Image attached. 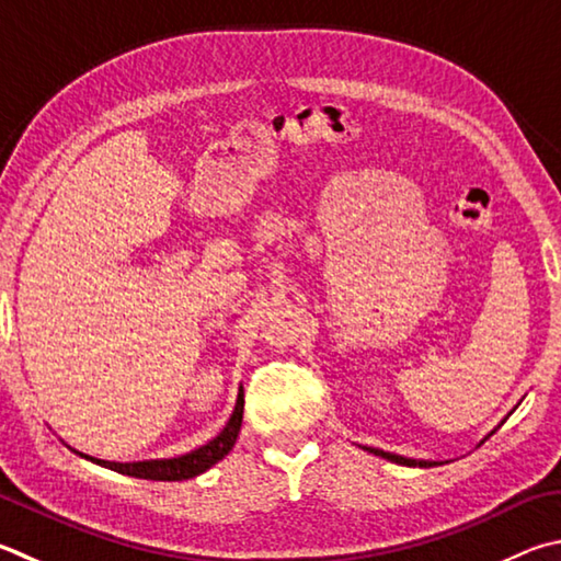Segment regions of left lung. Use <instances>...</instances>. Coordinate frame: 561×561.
<instances>
[{"label": "left lung", "instance_id": "1", "mask_svg": "<svg viewBox=\"0 0 561 561\" xmlns=\"http://www.w3.org/2000/svg\"><path fill=\"white\" fill-rule=\"evenodd\" d=\"M513 410H515V407H513ZM511 414H513V412H511ZM511 414H507V416H511ZM503 422H505V420H503ZM503 422H501V424H503ZM501 424H497V426H501ZM497 426H495V430H497ZM495 430H493L491 434H488V436H493ZM488 436H483L481 444L488 439ZM481 444H478V446H481ZM363 449L375 454V456H380V458H387V461H392V463H400V466L430 468V466H442V463H446V461H424V458H407V456H400V454H390V451H382V449H373V446H363Z\"/></svg>", "mask_w": 561, "mask_h": 561}]
</instances>
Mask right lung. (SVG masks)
<instances>
[{"mask_svg": "<svg viewBox=\"0 0 561 561\" xmlns=\"http://www.w3.org/2000/svg\"><path fill=\"white\" fill-rule=\"evenodd\" d=\"M242 407H245V392H242V387H240L236 410H232L230 420L226 426H222L220 434L213 436V439L203 446H198V449L181 454V456L147 458V461H105V458L88 456L83 451L70 449V446L68 449L76 451L80 458H88V461L110 468V471H117L122 476L147 478V481H188V478L206 473L210 466H216L232 451V446H236V442H238L240 426H242Z\"/></svg>", "mask_w": 561, "mask_h": 561, "instance_id": "1", "label": "right lung"}]
</instances>
